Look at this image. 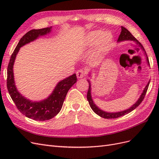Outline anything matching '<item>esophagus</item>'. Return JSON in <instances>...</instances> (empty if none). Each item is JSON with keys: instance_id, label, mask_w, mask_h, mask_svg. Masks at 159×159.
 Wrapping results in <instances>:
<instances>
[{"instance_id": "obj_1", "label": "esophagus", "mask_w": 159, "mask_h": 159, "mask_svg": "<svg viewBox=\"0 0 159 159\" xmlns=\"http://www.w3.org/2000/svg\"><path fill=\"white\" fill-rule=\"evenodd\" d=\"M85 71L83 70H78V71H77L76 73V75H77V77H78V78L80 79V78H83L85 76Z\"/></svg>"}]
</instances>
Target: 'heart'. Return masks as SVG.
<instances>
[{
	"label": "heart",
	"instance_id": "obj_1",
	"mask_svg": "<svg viewBox=\"0 0 159 159\" xmlns=\"http://www.w3.org/2000/svg\"><path fill=\"white\" fill-rule=\"evenodd\" d=\"M103 32L99 30L89 32L85 39V45L88 47H92L98 43V54H102L109 46L112 40V36L109 33H105L103 35Z\"/></svg>",
	"mask_w": 159,
	"mask_h": 159
}]
</instances>
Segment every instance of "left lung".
<instances>
[{"label": "left lung", "mask_w": 159, "mask_h": 159, "mask_svg": "<svg viewBox=\"0 0 159 159\" xmlns=\"http://www.w3.org/2000/svg\"><path fill=\"white\" fill-rule=\"evenodd\" d=\"M125 40H132V41H134L137 44L139 45V46L141 47V48L145 52H144V54H145L146 55V57H147V63L148 65H150V64H149V60H148V56L147 55V53L145 50V49H144L143 46H142V44H141L140 42H139L135 38H134L132 34L130 32L127 28H125L123 26H121V34H120V35L119 36V38H118V40L117 42H121V41H125ZM88 82H89V89H88V94H87V99H88V101L89 102V104L90 105L91 108L92 109V110L93 111L98 115L99 116L102 117L103 118H105V119H115V118H118L119 117L121 116H123V115H125L126 114H128L129 113L131 112L133 110H134L135 108H137L139 105H140L141 103V102H143V100L144 99V98H145V96L146 95V93H147V91L148 89V85H149V84H150V81H148L147 85H146V87L145 88V89H144L143 93H141L140 98H139V99L137 100V102L134 103V105H133L132 106L130 107L129 109H127L126 110H124V111H119V112H117V113H109V112H106V111H104L102 110L101 109H99L98 106H96V105L94 103L92 99V98H91V84H90V81L89 80Z\"/></svg>", "instance_id": "8db88e82"}]
</instances>
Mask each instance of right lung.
Returning a JSON list of instances; mask_svg holds the SVG:
<instances>
[{"label": "right lung", "instance_id": "obj_1", "mask_svg": "<svg viewBox=\"0 0 159 159\" xmlns=\"http://www.w3.org/2000/svg\"><path fill=\"white\" fill-rule=\"evenodd\" d=\"M52 27L34 29L28 32L19 41L11 56L7 68V89L17 109L26 117L36 121H46L55 117L62 107L67 93L77 81L76 74L60 81L48 98L40 102H32L22 96L17 90L14 83L13 66L20 48L51 32Z\"/></svg>", "mask_w": 159, "mask_h": 159}]
</instances>
